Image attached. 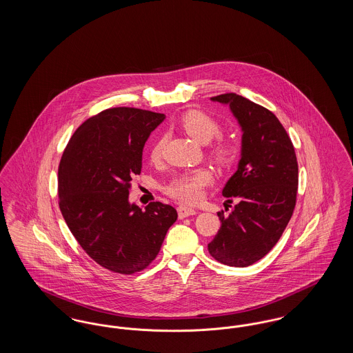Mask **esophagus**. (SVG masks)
Instances as JSON below:
<instances>
[{
	"mask_svg": "<svg viewBox=\"0 0 353 353\" xmlns=\"http://www.w3.org/2000/svg\"><path fill=\"white\" fill-rule=\"evenodd\" d=\"M177 213H179V219H186V217H190V216H194V214H196V210L192 209V208L184 206V205H180V206L177 208Z\"/></svg>",
	"mask_w": 353,
	"mask_h": 353,
	"instance_id": "1",
	"label": "esophagus"
}]
</instances>
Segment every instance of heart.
Instances as JSON below:
<instances>
[{"mask_svg": "<svg viewBox=\"0 0 353 353\" xmlns=\"http://www.w3.org/2000/svg\"><path fill=\"white\" fill-rule=\"evenodd\" d=\"M180 125L190 137L203 144L209 143L221 131L219 121L216 119L199 110L186 111L180 118ZM164 145L165 137H160L154 141L151 150L152 161H159L161 159ZM235 152V145L230 140L219 139L213 144L210 154L221 165H229L234 160ZM212 181L213 176L210 170L205 168L193 169L174 176L165 186V192L170 197L179 201L194 203L201 200L203 189L212 184Z\"/></svg>", "mask_w": 353, "mask_h": 353, "instance_id": "heart-1", "label": "heart"}]
</instances>
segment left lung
Returning <instances> with one entry per match:
<instances>
[{"label":"left lung","instance_id":"8db88e82","mask_svg":"<svg viewBox=\"0 0 353 353\" xmlns=\"http://www.w3.org/2000/svg\"><path fill=\"white\" fill-rule=\"evenodd\" d=\"M228 104L242 128L238 169L222 194L239 202L232 213L219 212L221 228L208 245L223 265L246 268L276 245L295 209L298 161L285 127L268 108L234 92L212 98Z\"/></svg>","mask_w":353,"mask_h":353}]
</instances>
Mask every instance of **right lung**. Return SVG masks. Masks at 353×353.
Returning <instances> with one entry per match:
<instances>
[{
    "mask_svg": "<svg viewBox=\"0 0 353 353\" xmlns=\"http://www.w3.org/2000/svg\"><path fill=\"white\" fill-rule=\"evenodd\" d=\"M165 119L147 110L117 107L87 119L74 132L58 168L59 209L90 258L112 272L131 275L157 256L177 212L163 202L145 210L130 203L143 148Z\"/></svg>",
    "mask_w": 353,
    "mask_h": 353,
    "instance_id": "obj_1",
    "label": "right lung"
}]
</instances>
